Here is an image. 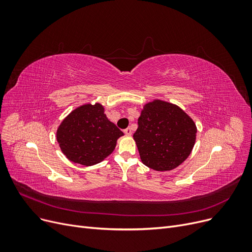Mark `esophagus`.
I'll use <instances>...</instances> for the list:
<instances>
[{"label": "esophagus", "mask_w": 252, "mask_h": 252, "mask_svg": "<svg viewBox=\"0 0 252 252\" xmlns=\"http://www.w3.org/2000/svg\"><path fill=\"white\" fill-rule=\"evenodd\" d=\"M124 133H125L126 136H130V135H132V128H130V127L126 128V129L124 130Z\"/></svg>", "instance_id": "obj_1"}]
</instances>
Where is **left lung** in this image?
<instances>
[{
	"label": "left lung",
	"instance_id": "left-lung-1",
	"mask_svg": "<svg viewBox=\"0 0 252 252\" xmlns=\"http://www.w3.org/2000/svg\"><path fill=\"white\" fill-rule=\"evenodd\" d=\"M195 134L192 119L178 106L155 101L144 106L133 137L145 166L170 171L190 155Z\"/></svg>",
	"mask_w": 252,
	"mask_h": 252
}]
</instances>
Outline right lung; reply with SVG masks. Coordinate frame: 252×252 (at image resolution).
I'll return each mask as SVG.
<instances>
[{"mask_svg": "<svg viewBox=\"0 0 252 252\" xmlns=\"http://www.w3.org/2000/svg\"><path fill=\"white\" fill-rule=\"evenodd\" d=\"M124 133L109 122L100 104L75 109L60 126L57 139L63 155L71 161L93 166L114 150Z\"/></svg>", "mask_w": 252, "mask_h": 252, "instance_id": "right-lung-1", "label": "right lung"}]
</instances>
